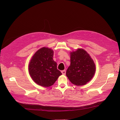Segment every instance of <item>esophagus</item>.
<instances>
[{"instance_id": "obj_1", "label": "esophagus", "mask_w": 120, "mask_h": 120, "mask_svg": "<svg viewBox=\"0 0 120 120\" xmlns=\"http://www.w3.org/2000/svg\"><path fill=\"white\" fill-rule=\"evenodd\" d=\"M61 73H62L63 75H66V70H63V71H61Z\"/></svg>"}]
</instances>
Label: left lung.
<instances>
[{"label": "left lung", "instance_id": "8db88e82", "mask_svg": "<svg viewBox=\"0 0 120 120\" xmlns=\"http://www.w3.org/2000/svg\"><path fill=\"white\" fill-rule=\"evenodd\" d=\"M71 54V65L67 69L66 75L73 84L84 85L95 74V64L89 54L82 49H78Z\"/></svg>", "mask_w": 120, "mask_h": 120}]
</instances>
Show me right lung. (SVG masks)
I'll return each mask as SVG.
<instances>
[{
  "instance_id": "obj_1",
  "label": "right lung",
  "mask_w": 120,
  "mask_h": 120,
  "mask_svg": "<svg viewBox=\"0 0 120 120\" xmlns=\"http://www.w3.org/2000/svg\"><path fill=\"white\" fill-rule=\"evenodd\" d=\"M53 50L47 48L38 50L32 56L29 64V72L34 81L44 87L53 85L61 72L52 59Z\"/></svg>"
}]
</instances>
